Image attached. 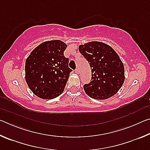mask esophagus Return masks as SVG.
Here are the masks:
<instances>
[{"mask_svg":"<svg viewBox=\"0 0 150 150\" xmlns=\"http://www.w3.org/2000/svg\"><path fill=\"white\" fill-rule=\"evenodd\" d=\"M75 73H77V74H78L79 72V69L78 68H77V69H75Z\"/></svg>","mask_w":150,"mask_h":150,"instance_id":"obj_1","label":"esophagus"}]
</instances>
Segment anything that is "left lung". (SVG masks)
Returning <instances> with one entry per match:
<instances>
[{
  "label": "left lung",
  "mask_w": 150,
  "mask_h": 150,
  "mask_svg": "<svg viewBox=\"0 0 150 150\" xmlns=\"http://www.w3.org/2000/svg\"><path fill=\"white\" fill-rule=\"evenodd\" d=\"M79 50L89 63L91 81L83 85L90 97L105 100L118 92L125 79L123 63L110 45L100 42L80 45Z\"/></svg>",
  "instance_id": "left-lung-1"
}]
</instances>
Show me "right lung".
Segmentation results:
<instances>
[{"mask_svg":"<svg viewBox=\"0 0 150 150\" xmlns=\"http://www.w3.org/2000/svg\"><path fill=\"white\" fill-rule=\"evenodd\" d=\"M67 45L60 40L42 43L30 53L25 64V79L33 93L44 99L57 97L64 91L70 73Z\"/></svg>","mask_w":150,"mask_h":150,"instance_id":"add662e5","label":"right lung"}]
</instances>
